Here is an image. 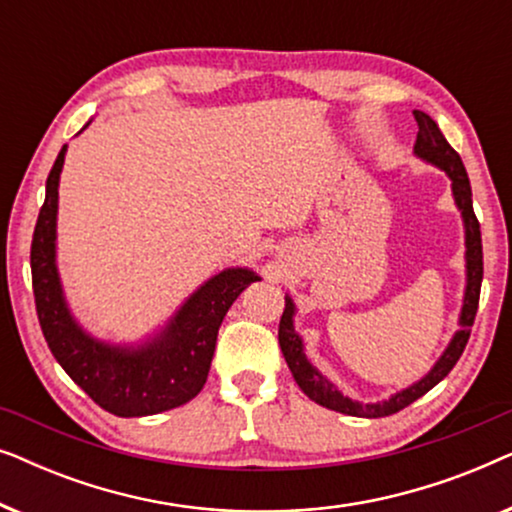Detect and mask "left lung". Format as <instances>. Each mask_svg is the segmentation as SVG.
Wrapping results in <instances>:
<instances>
[{
	"instance_id": "8db88e82",
	"label": "left lung",
	"mask_w": 512,
	"mask_h": 512,
	"mask_svg": "<svg viewBox=\"0 0 512 512\" xmlns=\"http://www.w3.org/2000/svg\"><path fill=\"white\" fill-rule=\"evenodd\" d=\"M417 118L419 132L415 142V158L424 160L438 170H443L447 177H450L452 186V200L457 205L461 214V223H464V261H466V286H464V300H461V312H459V328L447 342L443 354L438 356V361L433 363L429 373L419 377L417 382H412L410 387H405L389 398L377 403H363L356 401V398L342 394L338 384L321 373V370L314 366V363L307 359L305 354V340L303 335L296 331V319L298 307L293 303V298L286 293L284 300V314L282 321H279V347H282V354L286 359V366H289L293 380L307 398H312L314 403L324 405L328 410L342 412V415L352 417H387L394 415V412L408 408L412 401L422 398L426 391L436 387V384L443 380V377L454 368V363L459 361L461 352H464L468 335H471V326L475 319V312H478V300H480V284H482V237H480V223L475 219L473 212V193H471V181H468L466 167L461 163L459 153L447 144L443 132L436 125V121L424 111H412Z\"/></svg>"
}]
</instances>
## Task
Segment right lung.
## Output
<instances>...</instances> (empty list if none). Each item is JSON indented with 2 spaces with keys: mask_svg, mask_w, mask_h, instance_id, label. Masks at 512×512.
Here are the masks:
<instances>
[{
  "mask_svg": "<svg viewBox=\"0 0 512 512\" xmlns=\"http://www.w3.org/2000/svg\"><path fill=\"white\" fill-rule=\"evenodd\" d=\"M65 156L67 144L46 179L30 254L34 300L48 347L65 373L111 415L146 417L179 408L205 387L216 335L230 305L261 277L244 265L223 268L153 333L132 342L97 338L74 317L58 270V188Z\"/></svg>",
  "mask_w": 512,
  "mask_h": 512,
  "instance_id": "1",
  "label": "right lung"
}]
</instances>
